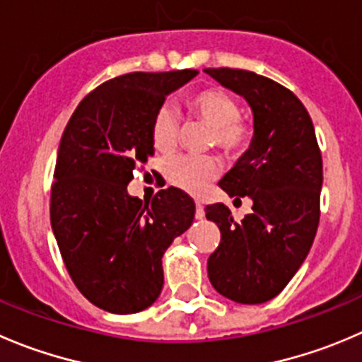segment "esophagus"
<instances>
[{
  "label": "esophagus",
  "instance_id": "obj_1",
  "mask_svg": "<svg viewBox=\"0 0 362 362\" xmlns=\"http://www.w3.org/2000/svg\"><path fill=\"white\" fill-rule=\"evenodd\" d=\"M196 219H203L205 217V210H203V206L199 205V203H196Z\"/></svg>",
  "mask_w": 362,
  "mask_h": 362
}]
</instances>
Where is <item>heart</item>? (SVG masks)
<instances>
[{
	"mask_svg": "<svg viewBox=\"0 0 362 362\" xmlns=\"http://www.w3.org/2000/svg\"><path fill=\"white\" fill-rule=\"evenodd\" d=\"M187 111L212 127V145L228 156L244 152L252 139V127L238 115V104L219 88H203L185 97ZM152 143L159 152L175 148L180 136V120L171 107L160 106L150 125ZM219 173V160L210 156H178L168 163V177L178 187L198 192Z\"/></svg>",
	"mask_w": 362,
	"mask_h": 362,
	"instance_id": "b5f03b06",
	"label": "heart"
}]
</instances>
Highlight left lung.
I'll use <instances>...</instances> for the list:
<instances>
[{"label":"left lung","mask_w":362,"mask_h":362,"mask_svg":"<svg viewBox=\"0 0 362 362\" xmlns=\"http://www.w3.org/2000/svg\"><path fill=\"white\" fill-rule=\"evenodd\" d=\"M205 72L247 100L255 127L249 150L219 182L235 202L252 199V212L237 223L223 203L205 209L221 230L209 279L226 299L262 304L288 285L315 240L322 153L306 107L288 88L249 70Z\"/></svg>","instance_id":"8db88e82"}]
</instances>
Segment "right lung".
<instances>
[{
  "label": "right lung",
  "mask_w": 362,
  "mask_h": 362,
  "mask_svg": "<svg viewBox=\"0 0 362 362\" xmlns=\"http://www.w3.org/2000/svg\"><path fill=\"white\" fill-rule=\"evenodd\" d=\"M196 74L131 72L106 81L81 100L63 131L51 226L74 285L110 313H138L156 303L163 255L194 219V202L180 189L141 202L127 185L134 168L153 156L156 111Z\"/></svg>",
  "instance_id": "right-lung-1"
}]
</instances>
